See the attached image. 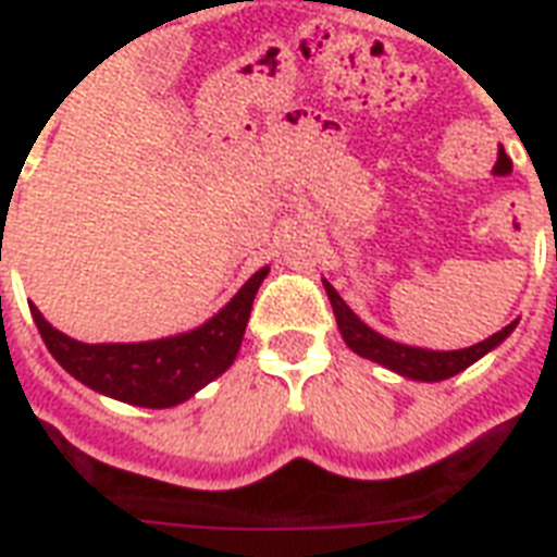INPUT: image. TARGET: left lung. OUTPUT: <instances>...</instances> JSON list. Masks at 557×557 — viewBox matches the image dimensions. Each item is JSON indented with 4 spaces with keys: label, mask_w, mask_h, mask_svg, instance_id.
Segmentation results:
<instances>
[{
    "label": "left lung",
    "mask_w": 557,
    "mask_h": 557,
    "mask_svg": "<svg viewBox=\"0 0 557 557\" xmlns=\"http://www.w3.org/2000/svg\"><path fill=\"white\" fill-rule=\"evenodd\" d=\"M326 286V295H330V304L335 309V321H338V330L347 341V347L352 352H358L361 358H370V361H379V364L389 367V370L401 372L407 379L416 381H442L457 375L466 367H471L476 358H483L488 349H494L497 344L509 338L511 330L518 326V321L509 323L506 330L494 332L492 338L480 341L474 347L468 349H450V352H433V349H419V347H405V344H396V341L381 338L379 332H372L367 323H361L356 318V312L349 309L341 295L330 283Z\"/></svg>",
    "instance_id": "left-lung-1"
}]
</instances>
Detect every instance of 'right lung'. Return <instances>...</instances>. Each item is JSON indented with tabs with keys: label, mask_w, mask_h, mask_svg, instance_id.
I'll return each mask as SVG.
<instances>
[{
	"label": "right lung",
	"mask_w": 557,
	"mask_h": 557,
	"mask_svg": "<svg viewBox=\"0 0 557 557\" xmlns=\"http://www.w3.org/2000/svg\"><path fill=\"white\" fill-rule=\"evenodd\" d=\"M265 274L269 265L257 271L234 300L199 330L147 344H81L54 330L37 306H30V314L57 364L86 387L126 405L173 407L234 364L253 295Z\"/></svg>",
	"instance_id": "add662e5"
}]
</instances>
